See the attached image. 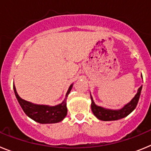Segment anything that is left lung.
Segmentation results:
<instances>
[{
  "instance_id": "8db88e82",
  "label": "left lung",
  "mask_w": 151,
  "mask_h": 151,
  "mask_svg": "<svg viewBox=\"0 0 151 151\" xmlns=\"http://www.w3.org/2000/svg\"><path fill=\"white\" fill-rule=\"evenodd\" d=\"M141 77H142V76H141ZM141 89H142V85L138 88L137 94L132 99V101L119 110H110V109H105V108L101 107V106H97L94 104L92 97L91 96L92 112L98 119L103 121L118 120V119L127 116L135 109L136 106L138 104V100H139L140 95H141Z\"/></svg>"
}]
</instances>
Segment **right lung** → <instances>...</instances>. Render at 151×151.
<instances>
[{
    "label": "right lung",
    "instance_id": "add662e5",
    "mask_svg": "<svg viewBox=\"0 0 151 151\" xmlns=\"http://www.w3.org/2000/svg\"><path fill=\"white\" fill-rule=\"evenodd\" d=\"M72 88H73V84L69 86L66 94V97L61 104L56 106H50L48 105L35 104L32 103L22 99L17 94L15 85L13 84L14 93L24 113H26L29 118L41 124L57 123L62 121L66 117L67 114L66 99Z\"/></svg>",
    "mask_w": 151,
    "mask_h": 151
}]
</instances>
